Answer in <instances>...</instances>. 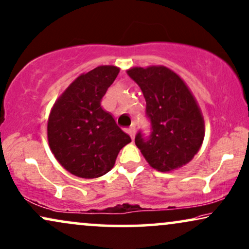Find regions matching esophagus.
Returning <instances> with one entry per match:
<instances>
[{"label":"esophagus","mask_w":249,"mask_h":249,"mask_svg":"<svg viewBox=\"0 0 249 249\" xmlns=\"http://www.w3.org/2000/svg\"><path fill=\"white\" fill-rule=\"evenodd\" d=\"M128 134L130 135V137H131V140H134L135 138V134H136V128H135V125H131L130 128H128Z\"/></svg>","instance_id":"34e87169"}]
</instances>
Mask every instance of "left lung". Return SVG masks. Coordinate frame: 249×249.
Listing matches in <instances>:
<instances>
[{"label": "left lung", "instance_id": "left-lung-1", "mask_svg": "<svg viewBox=\"0 0 249 249\" xmlns=\"http://www.w3.org/2000/svg\"><path fill=\"white\" fill-rule=\"evenodd\" d=\"M127 73L146 101L151 134L138 131L135 143L148 164L166 173L190 162L202 144L205 122L188 86L164 66L132 67Z\"/></svg>", "mask_w": 249, "mask_h": 249}]
</instances>
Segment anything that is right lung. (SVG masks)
Listing matches in <instances>:
<instances>
[{"instance_id": "obj_1", "label": "right lung", "mask_w": 249, "mask_h": 249, "mask_svg": "<svg viewBox=\"0 0 249 249\" xmlns=\"http://www.w3.org/2000/svg\"><path fill=\"white\" fill-rule=\"evenodd\" d=\"M119 72L117 66L105 65L81 74L50 112L48 141L51 152L67 172L77 177L105 175L114 166L121 148L131 142L101 105Z\"/></svg>"}]
</instances>
